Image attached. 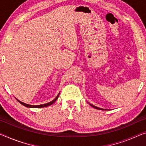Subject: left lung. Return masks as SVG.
Instances as JSON below:
<instances>
[{
  "mask_svg": "<svg viewBox=\"0 0 146 146\" xmlns=\"http://www.w3.org/2000/svg\"><path fill=\"white\" fill-rule=\"evenodd\" d=\"M88 104H89V105H90L91 106H92V107L94 108H95V109H97V110H106V109H102V108H98V107H96V106H94V105L90 104V103H89V102H88Z\"/></svg>",
  "mask_w": 146,
  "mask_h": 146,
  "instance_id": "left-lung-1",
  "label": "left lung"
}]
</instances>
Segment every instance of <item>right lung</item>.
Instances as JSON below:
<instances>
[{"label":"right lung","instance_id":"obj_1","mask_svg":"<svg viewBox=\"0 0 146 146\" xmlns=\"http://www.w3.org/2000/svg\"><path fill=\"white\" fill-rule=\"evenodd\" d=\"M59 94H60V93H59V94H58L57 96H56V97L55 98V99H53V100H52V101H51V102H48V103H46V104H40V105H31V104H25V103H24V102H21V101H20V100H19L18 99H17V98H16V100L20 103V104H21L22 105H23V106H25V107H27V108H40L47 107V106H50V105H51V104H53V103H54V102L56 101V100H57V98H58V97H59Z\"/></svg>","mask_w":146,"mask_h":146}]
</instances>
